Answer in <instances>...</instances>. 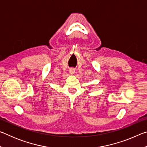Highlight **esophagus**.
I'll list each match as a JSON object with an SVG mask.
<instances>
[{
	"label": "esophagus",
	"instance_id": "esophagus-1",
	"mask_svg": "<svg viewBox=\"0 0 147 147\" xmlns=\"http://www.w3.org/2000/svg\"><path fill=\"white\" fill-rule=\"evenodd\" d=\"M69 73H70L71 74H73L74 73V69L73 68L69 69Z\"/></svg>",
	"mask_w": 147,
	"mask_h": 147
}]
</instances>
